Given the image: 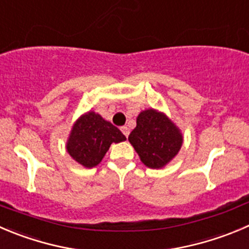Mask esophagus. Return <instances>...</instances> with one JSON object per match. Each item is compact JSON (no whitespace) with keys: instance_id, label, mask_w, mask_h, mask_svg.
I'll return each instance as SVG.
<instances>
[{"instance_id":"34e87169","label":"esophagus","mask_w":249,"mask_h":249,"mask_svg":"<svg viewBox=\"0 0 249 249\" xmlns=\"http://www.w3.org/2000/svg\"><path fill=\"white\" fill-rule=\"evenodd\" d=\"M120 130H122V132L125 135V136H126V137L129 136V134H130V129H129V127H127V126H122V129H120Z\"/></svg>"}]
</instances>
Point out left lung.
Segmentation results:
<instances>
[{"instance_id": "1", "label": "left lung", "mask_w": 249, "mask_h": 249, "mask_svg": "<svg viewBox=\"0 0 249 249\" xmlns=\"http://www.w3.org/2000/svg\"><path fill=\"white\" fill-rule=\"evenodd\" d=\"M129 142L144 165L161 169L178 153L183 136L165 113L149 108L137 115Z\"/></svg>"}]
</instances>
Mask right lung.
Segmentation results:
<instances>
[{"label":"right lung","instance_id":"add662e5","mask_svg":"<svg viewBox=\"0 0 249 249\" xmlns=\"http://www.w3.org/2000/svg\"><path fill=\"white\" fill-rule=\"evenodd\" d=\"M125 140L126 137L112 123L90 110L80 115L73 124L66 148L76 163L91 169L101 163L110 144Z\"/></svg>","mask_w":249,"mask_h":249}]
</instances>
